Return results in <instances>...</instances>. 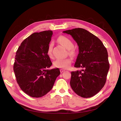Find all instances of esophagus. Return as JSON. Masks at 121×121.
Listing matches in <instances>:
<instances>
[{
	"label": "esophagus",
	"instance_id": "obj_1",
	"mask_svg": "<svg viewBox=\"0 0 121 121\" xmlns=\"http://www.w3.org/2000/svg\"><path fill=\"white\" fill-rule=\"evenodd\" d=\"M64 71H65V70H64L63 69H60V71L61 73H62V72H63Z\"/></svg>",
	"mask_w": 121,
	"mask_h": 121
}]
</instances>
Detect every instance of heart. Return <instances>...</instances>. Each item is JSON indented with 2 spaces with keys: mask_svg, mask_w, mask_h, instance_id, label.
Listing matches in <instances>:
<instances>
[{
  "mask_svg": "<svg viewBox=\"0 0 121 121\" xmlns=\"http://www.w3.org/2000/svg\"><path fill=\"white\" fill-rule=\"evenodd\" d=\"M58 41L61 44L65 47L68 50V52L70 54H73L74 53V50L73 48V43L71 39L68 37L64 36H61L58 37ZM52 43L49 44L48 45L47 49V55L50 57L52 56ZM71 64V60L69 58H66L65 59H56L53 61V65L55 67L60 68L63 69H68L69 68Z\"/></svg>",
  "mask_w": 121,
  "mask_h": 121,
  "instance_id": "1",
  "label": "heart"
}]
</instances>
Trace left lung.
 Returning a JSON list of instances; mask_svg holds the SVG:
<instances>
[{
    "mask_svg": "<svg viewBox=\"0 0 121 121\" xmlns=\"http://www.w3.org/2000/svg\"><path fill=\"white\" fill-rule=\"evenodd\" d=\"M63 33L70 35L79 46L74 67L80 70L71 72L72 89L82 97H93L106 82L110 67L106 48L100 39L84 29L73 28Z\"/></svg>",
    "mask_w": 121,
    "mask_h": 121,
    "instance_id": "obj_1",
    "label": "left lung"
}]
</instances>
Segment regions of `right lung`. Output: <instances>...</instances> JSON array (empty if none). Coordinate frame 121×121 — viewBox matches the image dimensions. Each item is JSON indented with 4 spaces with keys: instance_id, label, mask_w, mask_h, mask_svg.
Instances as JSON below:
<instances>
[{
    "instance_id": "1",
    "label": "right lung",
    "mask_w": 121,
    "mask_h": 121,
    "mask_svg": "<svg viewBox=\"0 0 121 121\" xmlns=\"http://www.w3.org/2000/svg\"><path fill=\"white\" fill-rule=\"evenodd\" d=\"M53 32L35 33L21 43L16 53L13 66L21 89L32 97H41L52 88L59 75L58 68L49 70L52 65L47 55Z\"/></svg>"
}]
</instances>
